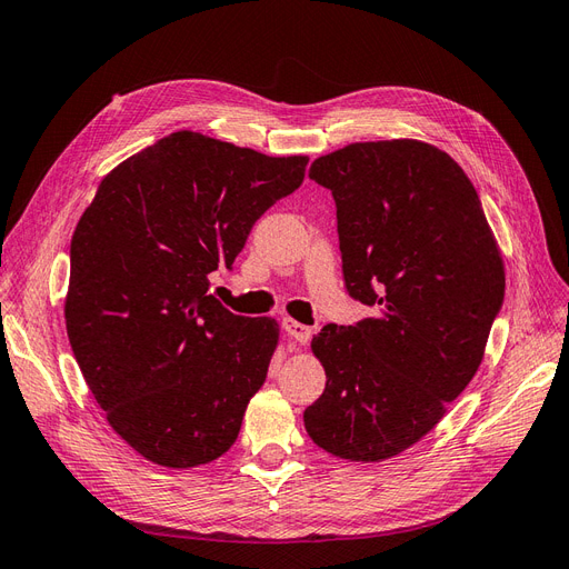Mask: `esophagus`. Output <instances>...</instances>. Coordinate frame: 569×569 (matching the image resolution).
<instances>
[{"label":"esophagus","mask_w":569,"mask_h":569,"mask_svg":"<svg viewBox=\"0 0 569 569\" xmlns=\"http://www.w3.org/2000/svg\"><path fill=\"white\" fill-rule=\"evenodd\" d=\"M282 327H284L287 337H291L297 343H301V347H303V343H308V339H311V327H306V325H301V322H297V320L284 318V320H282Z\"/></svg>","instance_id":"esophagus-1"}]
</instances>
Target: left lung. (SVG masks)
Returning a JSON list of instances; mask_svg holds the SVG:
<instances>
[{
    "label": "left lung",
    "instance_id": "obj_1",
    "mask_svg": "<svg viewBox=\"0 0 569 569\" xmlns=\"http://www.w3.org/2000/svg\"><path fill=\"white\" fill-rule=\"evenodd\" d=\"M308 178L335 197L343 282L375 313L313 337L327 382L303 425L335 458L382 462L470 385L503 303V256L470 178L435 144L353 142Z\"/></svg>",
    "mask_w": 569,
    "mask_h": 569
}]
</instances>
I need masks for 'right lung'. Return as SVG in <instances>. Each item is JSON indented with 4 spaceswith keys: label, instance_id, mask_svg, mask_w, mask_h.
<instances>
[{
    "label": "right lung",
    "instance_id": "right-lung-1",
    "mask_svg": "<svg viewBox=\"0 0 569 569\" xmlns=\"http://www.w3.org/2000/svg\"><path fill=\"white\" fill-rule=\"evenodd\" d=\"M308 157H268L178 130L99 182L71 239L66 332L130 449L187 470L234 443L280 325L206 295L253 222L303 182Z\"/></svg>",
    "mask_w": 569,
    "mask_h": 569
}]
</instances>
